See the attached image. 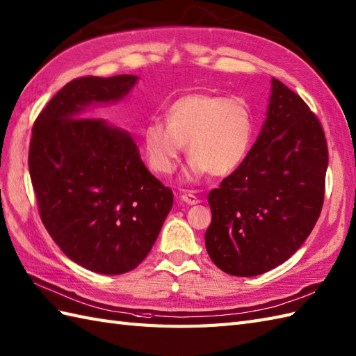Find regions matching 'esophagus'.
<instances>
[{
  "label": "esophagus",
  "mask_w": 356,
  "mask_h": 356,
  "mask_svg": "<svg viewBox=\"0 0 356 356\" xmlns=\"http://www.w3.org/2000/svg\"><path fill=\"white\" fill-rule=\"evenodd\" d=\"M180 198H181V202H185L186 204H197V203H200V200H198L197 195H194L193 193H184V194L180 195Z\"/></svg>",
  "instance_id": "esophagus-1"
}]
</instances>
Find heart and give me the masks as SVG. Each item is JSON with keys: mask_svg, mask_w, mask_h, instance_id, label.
Wrapping results in <instances>:
<instances>
[{"mask_svg": "<svg viewBox=\"0 0 356 356\" xmlns=\"http://www.w3.org/2000/svg\"><path fill=\"white\" fill-rule=\"evenodd\" d=\"M165 120H150L143 130V148L150 168L161 176L175 172L186 144V176H227L249 153L253 117L243 98L193 92L179 97Z\"/></svg>", "mask_w": 356, "mask_h": 356, "instance_id": "obj_1", "label": "heart"}]
</instances>
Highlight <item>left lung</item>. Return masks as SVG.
<instances>
[{"label": "left lung", "instance_id": "1", "mask_svg": "<svg viewBox=\"0 0 356 356\" xmlns=\"http://www.w3.org/2000/svg\"><path fill=\"white\" fill-rule=\"evenodd\" d=\"M327 144L316 115L271 79L267 118L241 165L212 189L204 244L227 275L252 277L300 249L325 198Z\"/></svg>", "mask_w": 356, "mask_h": 356}]
</instances>
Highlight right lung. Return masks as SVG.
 Instances as JSON below:
<instances>
[{
  "label": "right lung",
  "mask_w": 356,
  "mask_h": 356,
  "mask_svg": "<svg viewBox=\"0 0 356 356\" xmlns=\"http://www.w3.org/2000/svg\"><path fill=\"white\" fill-rule=\"evenodd\" d=\"M136 81L130 74L70 81L39 113L30 140L40 220L71 261L102 275L136 268L172 206L129 131L81 118L90 106L121 102Z\"/></svg>",
  "instance_id": "obj_1"
}]
</instances>
